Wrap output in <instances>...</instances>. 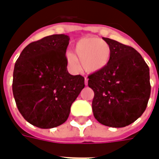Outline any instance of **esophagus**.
<instances>
[{
	"instance_id": "34e87169",
	"label": "esophagus",
	"mask_w": 159,
	"mask_h": 159,
	"mask_svg": "<svg viewBox=\"0 0 159 159\" xmlns=\"http://www.w3.org/2000/svg\"><path fill=\"white\" fill-rule=\"evenodd\" d=\"M84 82H85V85L87 86V85H88V78H87V77H85Z\"/></svg>"
}]
</instances>
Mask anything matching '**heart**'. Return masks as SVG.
<instances>
[{"label": "heart", "mask_w": 159, "mask_h": 159, "mask_svg": "<svg viewBox=\"0 0 159 159\" xmlns=\"http://www.w3.org/2000/svg\"><path fill=\"white\" fill-rule=\"evenodd\" d=\"M75 54L67 52L66 61L71 71L79 70L78 60L83 71L95 73L103 70L110 62L112 50L107 42L98 37H82L74 46Z\"/></svg>", "instance_id": "obj_1"}]
</instances>
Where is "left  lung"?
<instances>
[{"mask_svg":"<svg viewBox=\"0 0 159 159\" xmlns=\"http://www.w3.org/2000/svg\"><path fill=\"white\" fill-rule=\"evenodd\" d=\"M111 47L107 66L88 76L94 92L93 112L99 123L123 128L135 122L147 107L150 98L149 67L134 48L102 37Z\"/></svg>","mask_w":159,"mask_h":159,"instance_id":"obj_1","label":"left lung"}]
</instances>
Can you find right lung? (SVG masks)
<instances>
[{
	"instance_id": "right-lung-1",
	"label": "right lung",
	"mask_w": 159,
	"mask_h": 159,
	"mask_svg": "<svg viewBox=\"0 0 159 159\" xmlns=\"http://www.w3.org/2000/svg\"><path fill=\"white\" fill-rule=\"evenodd\" d=\"M68 36L56 34L27 45L16 61L12 91L22 117L33 126L52 128L66 121L84 88V77L67 71Z\"/></svg>"
}]
</instances>
